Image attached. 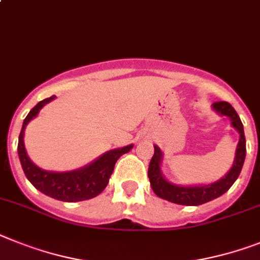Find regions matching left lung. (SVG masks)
Wrapping results in <instances>:
<instances>
[{
    "label": "left lung",
    "instance_id": "obj_1",
    "mask_svg": "<svg viewBox=\"0 0 260 260\" xmlns=\"http://www.w3.org/2000/svg\"><path fill=\"white\" fill-rule=\"evenodd\" d=\"M213 108L223 116L230 117L231 125L234 126L241 135L233 168L223 178L214 184L204 185V186H177V185L168 182L162 177L160 171L162 153H161L160 148L154 145V154L149 162V168H148V177H149L150 186L156 196L162 200H167L173 204L186 205V206H197V205L206 204L209 201L215 200V198L221 197L223 193H226L241 173L246 157V139L245 132H243V124L238 116L237 111L228 102H215L213 104Z\"/></svg>",
    "mask_w": 260,
    "mask_h": 260
}]
</instances>
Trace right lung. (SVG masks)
<instances>
[{"label":"right lung","instance_id":"obj_1","mask_svg":"<svg viewBox=\"0 0 260 260\" xmlns=\"http://www.w3.org/2000/svg\"><path fill=\"white\" fill-rule=\"evenodd\" d=\"M54 98L55 96H50L39 102L23 120L22 129H21L18 139V156L25 176L39 191H42L43 194L51 198L63 201V202H78V201L96 197L98 194H100L106 189L117 158L121 154L129 152L134 145L110 150L102 157H99L96 161H93L92 164L87 165L86 168H82L79 171L55 173V172H46L39 169L37 165L30 161L26 154L23 132H25L26 125L30 120L36 117L39 110L45 104L51 102Z\"/></svg>","mask_w":260,"mask_h":260}]
</instances>
